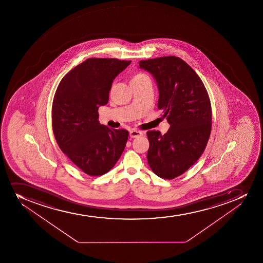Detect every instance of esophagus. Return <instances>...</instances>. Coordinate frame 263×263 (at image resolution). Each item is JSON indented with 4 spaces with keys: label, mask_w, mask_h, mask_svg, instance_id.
<instances>
[{
    "label": "esophagus",
    "mask_w": 263,
    "mask_h": 263,
    "mask_svg": "<svg viewBox=\"0 0 263 263\" xmlns=\"http://www.w3.org/2000/svg\"><path fill=\"white\" fill-rule=\"evenodd\" d=\"M129 136L131 138H137L142 136V133L138 130H131L129 132Z\"/></svg>",
    "instance_id": "34e87169"
}]
</instances>
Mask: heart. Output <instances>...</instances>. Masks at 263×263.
I'll return each instance as SVG.
<instances>
[{"mask_svg":"<svg viewBox=\"0 0 263 263\" xmlns=\"http://www.w3.org/2000/svg\"><path fill=\"white\" fill-rule=\"evenodd\" d=\"M145 78H148L146 74H145V73H136V74H135V76H134L133 77H132V79H131V81H130V82L141 81V80H142V79Z\"/></svg>","mask_w":263,"mask_h":263,"instance_id":"heart-1","label":"heart"}]
</instances>
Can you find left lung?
I'll use <instances>...</instances> for the list:
<instances>
[{
  "instance_id": "8db88e82",
  "label": "left lung",
  "mask_w": 263,
  "mask_h": 263,
  "mask_svg": "<svg viewBox=\"0 0 263 263\" xmlns=\"http://www.w3.org/2000/svg\"><path fill=\"white\" fill-rule=\"evenodd\" d=\"M159 87L158 108L170 128L166 134L150 130L147 162L164 179H174L190 169L205 150L212 128L210 99L195 70L174 55L139 62Z\"/></svg>"
}]
</instances>
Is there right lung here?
Here are the masks:
<instances>
[{
  "instance_id": "add662e5",
  "label": "right lung",
  "mask_w": 263,
  "mask_h": 263,
  "mask_svg": "<svg viewBox=\"0 0 263 263\" xmlns=\"http://www.w3.org/2000/svg\"><path fill=\"white\" fill-rule=\"evenodd\" d=\"M130 63L89 58L71 69L55 91L51 112L55 141L63 154L89 176L109 172L127 143V130L100 124L98 110L109 101L114 79Z\"/></svg>"
}]
</instances>
